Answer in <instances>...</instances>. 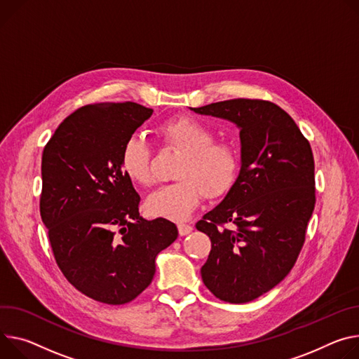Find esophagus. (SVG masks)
<instances>
[{"label":"esophagus","instance_id":"obj_1","mask_svg":"<svg viewBox=\"0 0 359 359\" xmlns=\"http://www.w3.org/2000/svg\"><path fill=\"white\" fill-rule=\"evenodd\" d=\"M177 229H179V233H180V236H186V235H189V233L193 231V227H191L190 224H184V223H180V224H177Z\"/></svg>","mask_w":359,"mask_h":359}]
</instances>
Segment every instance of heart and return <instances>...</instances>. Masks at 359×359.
Returning a JSON list of instances; mask_svg holds the SVG:
<instances>
[{
  "label": "heart",
  "mask_w": 359,
  "mask_h": 359,
  "mask_svg": "<svg viewBox=\"0 0 359 359\" xmlns=\"http://www.w3.org/2000/svg\"><path fill=\"white\" fill-rule=\"evenodd\" d=\"M157 133L166 144L183 153L176 172L180 180L150 193L146 209L153 216L182 222L198 208L202 193L216 198L232 184L239 157L231 144L213 142L215 132L199 118L183 116L168 120L160 124ZM150 160L151 149L143 136L133 135L126 140L120 165L133 183H151Z\"/></svg>",
  "instance_id": "1"
}]
</instances>
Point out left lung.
<instances>
[{
    "mask_svg": "<svg viewBox=\"0 0 359 359\" xmlns=\"http://www.w3.org/2000/svg\"><path fill=\"white\" fill-rule=\"evenodd\" d=\"M190 110L239 128V175L196 229L212 242L201 269L206 287L224 302L246 304L283 280L304 246L315 208L311 144L271 102L235 99Z\"/></svg>",
    "mask_w": 359,
    "mask_h": 359,
    "instance_id": "left-lung-1",
    "label": "left lung"
}]
</instances>
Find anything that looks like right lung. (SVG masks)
Here are the masks:
<instances>
[{
	"instance_id": "right-lung-1",
	"label": "right lung",
	"mask_w": 359,
	"mask_h": 359,
	"mask_svg": "<svg viewBox=\"0 0 359 359\" xmlns=\"http://www.w3.org/2000/svg\"><path fill=\"white\" fill-rule=\"evenodd\" d=\"M133 102L80 107L44 147L40 213L55 262L86 297L133 301L151 283L156 256L177 239L168 219L146 220L120 165L126 140L150 116Z\"/></svg>"
}]
</instances>
